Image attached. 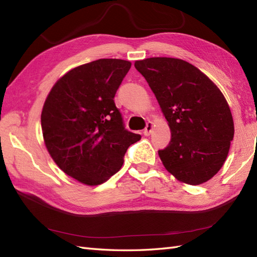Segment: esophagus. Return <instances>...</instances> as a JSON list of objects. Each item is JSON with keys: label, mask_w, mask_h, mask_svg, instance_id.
Returning <instances> with one entry per match:
<instances>
[{"label": "esophagus", "mask_w": 257, "mask_h": 257, "mask_svg": "<svg viewBox=\"0 0 257 257\" xmlns=\"http://www.w3.org/2000/svg\"><path fill=\"white\" fill-rule=\"evenodd\" d=\"M152 129H154V124H152V122L151 121L147 122V125H146V128L144 130V135L145 136H149L151 134V132H152Z\"/></svg>", "instance_id": "esophagus-1"}]
</instances>
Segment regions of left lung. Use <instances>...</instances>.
Instances as JSON below:
<instances>
[{"label":"left lung","instance_id":"1","mask_svg":"<svg viewBox=\"0 0 257 257\" xmlns=\"http://www.w3.org/2000/svg\"><path fill=\"white\" fill-rule=\"evenodd\" d=\"M159 102L171 130L160 159L179 181L198 185L219 172L234 137L233 117L217 86L182 59L151 57L136 61Z\"/></svg>","mask_w":257,"mask_h":257}]
</instances>
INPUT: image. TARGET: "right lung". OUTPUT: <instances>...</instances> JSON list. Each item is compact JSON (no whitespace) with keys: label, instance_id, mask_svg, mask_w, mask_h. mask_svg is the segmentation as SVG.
Masks as SVG:
<instances>
[{"label":"right lung","instance_id":"add662e5","mask_svg":"<svg viewBox=\"0 0 257 257\" xmlns=\"http://www.w3.org/2000/svg\"><path fill=\"white\" fill-rule=\"evenodd\" d=\"M132 63L102 58L75 67L53 86L41 116L44 143L69 177L101 184L118 172L141 136L124 128L114 95Z\"/></svg>","mask_w":257,"mask_h":257}]
</instances>
